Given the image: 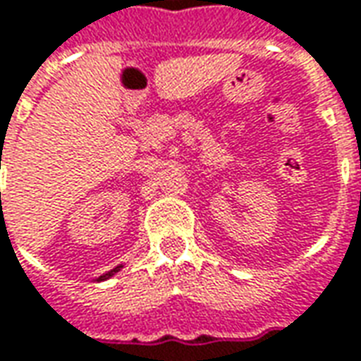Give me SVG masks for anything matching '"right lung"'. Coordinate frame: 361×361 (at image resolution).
Returning <instances> with one entry per match:
<instances>
[{
	"instance_id": "add662e5",
	"label": "right lung",
	"mask_w": 361,
	"mask_h": 361,
	"mask_svg": "<svg viewBox=\"0 0 361 361\" xmlns=\"http://www.w3.org/2000/svg\"><path fill=\"white\" fill-rule=\"evenodd\" d=\"M118 268H121V266H117V268H113V270H111V272H107V274H103V276L99 278V280H107L109 276H113V274H115V272H117Z\"/></svg>"
}]
</instances>
